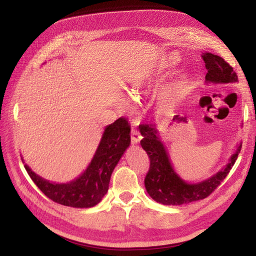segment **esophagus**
<instances>
[{"label": "esophagus", "instance_id": "34e87169", "mask_svg": "<svg viewBox=\"0 0 256 256\" xmlns=\"http://www.w3.org/2000/svg\"><path fill=\"white\" fill-rule=\"evenodd\" d=\"M142 138L140 132H138V130L136 129V128H132L131 129V142H132L134 144L140 142V140Z\"/></svg>", "mask_w": 256, "mask_h": 256}]
</instances>
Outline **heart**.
<instances>
[{
  "mask_svg": "<svg viewBox=\"0 0 256 256\" xmlns=\"http://www.w3.org/2000/svg\"><path fill=\"white\" fill-rule=\"evenodd\" d=\"M173 65H174V58H172L171 60H170L168 63H166V64H164V65H161V66L159 67L158 70H159L160 72H162L166 70V69H170L171 67H173ZM186 82H187V76H182V78H180V86H182V85H184ZM141 84H142V80H138V81H136V83H134V84H132V86L136 88L140 86Z\"/></svg>",
  "mask_w": 256,
  "mask_h": 256,
  "instance_id": "heart-1",
  "label": "heart"
}]
</instances>
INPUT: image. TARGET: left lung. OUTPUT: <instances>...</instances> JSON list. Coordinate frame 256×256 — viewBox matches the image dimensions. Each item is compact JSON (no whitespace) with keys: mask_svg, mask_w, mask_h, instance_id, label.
I'll use <instances>...</instances> for the list:
<instances>
[{"mask_svg":"<svg viewBox=\"0 0 256 256\" xmlns=\"http://www.w3.org/2000/svg\"><path fill=\"white\" fill-rule=\"evenodd\" d=\"M202 58L207 69L206 82L233 83L238 81L233 67L222 58L209 52L203 53ZM140 132L143 136L141 146L150 161V170L144 180L145 188L152 200L164 205L188 204L210 196L228 176L242 150V145H239L230 157V164L212 177L198 184H188L175 173L154 125H141Z\"/></svg>","mask_w":256,"mask_h":256,"instance_id":"obj_1","label":"left lung"}]
</instances>
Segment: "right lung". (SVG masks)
<instances>
[{"instance_id":"add662e5","label":"right lung","mask_w":256,"mask_h":256,"mask_svg":"<svg viewBox=\"0 0 256 256\" xmlns=\"http://www.w3.org/2000/svg\"><path fill=\"white\" fill-rule=\"evenodd\" d=\"M130 124L120 118L106 126L102 141L85 172L67 184H54L36 175L26 164L24 168L46 196L53 202L76 208H88L97 205L109 189L114 168L130 144Z\"/></svg>"}]
</instances>
